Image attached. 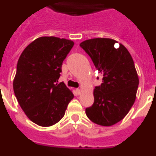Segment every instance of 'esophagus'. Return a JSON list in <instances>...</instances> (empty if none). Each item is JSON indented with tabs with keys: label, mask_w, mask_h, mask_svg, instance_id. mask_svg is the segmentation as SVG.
Here are the masks:
<instances>
[{
	"label": "esophagus",
	"mask_w": 156,
	"mask_h": 156,
	"mask_svg": "<svg viewBox=\"0 0 156 156\" xmlns=\"http://www.w3.org/2000/svg\"><path fill=\"white\" fill-rule=\"evenodd\" d=\"M76 93L78 95L80 94H81L80 89H79V88H76Z\"/></svg>",
	"instance_id": "obj_1"
}]
</instances>
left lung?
<instances>
[{"label": "left lung", "instance_id": "8db88e82", "mask_svg": "<svg viewBox=\"0 0 156 156\" xmlns=\"http://www.w3.org/2000/svg\"><path fill=\"white\" fill-rule=\"evenodd\" d=\"M109 38H94L80 46L90 56L102 83L94 90V101L86 108L87 116L96 124L109 126L126 115L136 99L139 79L128 50Z\"/></svg>", "mask_w": 156, "mask_h": 156}]
</instances>
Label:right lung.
<instances>
[{
	"label": "right lung",
	"instance_id": "obj_1",
	"mask_svg": "<svg viewBox=\"0 0 156 156\" xmlns=\"http://www.w3.org/2000/svg\"><path fill=\"white\" fill-rule=\"evenodd\" d=\"M73 45V41L64 38L41 37L19 57L14 93L27 116L39 126L57 123L73 98L64 83H58L63 61Z\"/></svg>",
	"mask_w": 156,
	"mask_h": 156
}]
</instances>
